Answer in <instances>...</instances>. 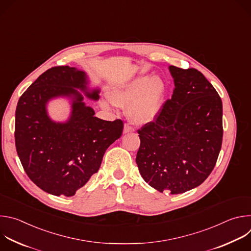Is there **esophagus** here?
I'll return each mask as SVG.
<instances>
[{"label":"esophagus","instance_id":"34e87169","mask_svg":"<svg viewBox=\"0 0 251 251\" xmlns=\"http://www.w3.org/2000/svg\"><path fill=\"white\" fill-rule=\"evenodd\" d=\"M134 131V128L129 125V124H125L124 125V129H123V133L126 134V133H130V132H133Z\"/></svg>","mask_w":251,"mask_h":251}]
</instances>
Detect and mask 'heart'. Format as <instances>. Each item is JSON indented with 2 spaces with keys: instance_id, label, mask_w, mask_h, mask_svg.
Returning a JSON list of instances; mask_svg holds the SVG:
<instances>
[{
  "instance_id": "obj_1",
  "label": "heart",
  "mask_w": 251,
  "mask_h": 251,
  "mask_svg": "<svg viewBox=\"0 0 251 251\" xmlns=\"http://www.w3.org/2000/svg\"><path fill=\"white\" fill-rule=\"evenodd\" d=\"M167 87L159 76H138L108 92L112 104L127 108L130 121L136 125L152 122L161 112L166 98ZM101 106L110 108L108 101H102Z\"/></svg>"
}]
</instances>
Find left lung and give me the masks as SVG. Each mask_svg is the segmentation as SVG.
I'll return each mask as SVG.
<instances>
[{
    "instance_id": "8db88e82",
    "label": "left lung",
    "mask_w": 251,
    "mask_h": 251,
    "mask_svg": "<svg viewBox=\"0 0 251 251\" xmlns=\"http://www.w3.org/2000/svg\"><path fill=\"white\" fill-rule=\"evenodd\" d=\"M175 88L154 121L138 130L139 172L152 188L172 195L205 181L223 143V102L195 68L169 66Z\"/></svg>"
}]
</instances>
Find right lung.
<instances>
[{"label": "right lung", "mask_w": 251, "mask_h": 251, "mask_svg": "<svg viewBox=\"0 0 251 251\" xmlns=\"http://www.w3.org/2000/svg\"><path fill=\"white\" fill-rule=\"evenodd\" d=\"M84 71L55 66L39 76L20 97L16 109L15 142L18 156L30 180L53 196L73 197L97 173L104 153L123 132V121L94 117L78 88L92 99L99 89L87 88ZM73 99L70 119L52 122L46 104L52 98Z\"/></svg>", "instance_id": "obj_1"}]
</instances>
